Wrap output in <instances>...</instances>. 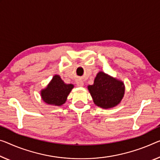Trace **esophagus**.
<instances>
[{
    "instance_id": "1",
    "label": "esophagus",
    "mask_w": 160,
    "mask_h": 160,
    "mask_svg": "<svg viewBox=\"0 0 160 160\" xmlns=\"http://www.w3.org/2000/svg\"><path fill=\"white\" fill-rule=\"evenodd\" d=\"M77 85L78 87H83V82L82 80H78L77 82Z\"/></svg>"
}]
</instances>
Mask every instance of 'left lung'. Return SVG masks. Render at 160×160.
<instances>
[{
    "label": "left lung",
    "mask_w": 160,
    "mask_h": 160,
    "mask_svg": "<svg viewBox=\"0 0 160 160\" xmlns=\"http://www.w3.org/2000/svg\"><path fill=\"white\" fill-rule=\"evenodd\" d=\"M88 89L96 105L103 109H109L121 102L125 87L122 81L99 72L94 84L88 86Z\"/></svg>",
    "instance_id": "left-lung-1"
}]
</instances>
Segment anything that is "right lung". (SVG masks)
<instances>
[{"mask_svg": "<svg viewBox=\"0 0 160 160\" xmlns=\"http://www.w3.org/2000/svg\"><path fill=\"white\" fill-rule=\"evenodd\" d=\"M73 88V85L63 82L58 75H55L46 88L42 89L41 96L46 104L61 106L64 104L68 95Z\"/></svg>", "mask_w": 160, "mask_h": 160, "instance_id": "obj_1", "label": "right lung"}]
</instances>
